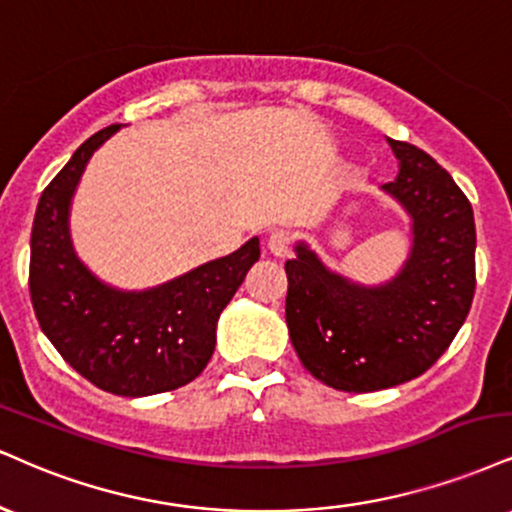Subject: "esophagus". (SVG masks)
I'll list each match as a JSON object with an SVG mask.
<instances>
[{"instance_id":"esophagus-1","label":"esophagus","mask_w":512,"mask_h":512,"mask_svg":"<svg viewBox=\"0 0 512 512\" xmlns=\"http://www.w3.org/2000/svg\"><path fill=\"white\" fill-rule=\"evenodd\" d=\"M291 243H293V238L288 236L286 231H274L267 240V248L274 257H286L288 250H291Z\"/></svg>"}]
</instances>
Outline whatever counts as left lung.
<instances>
[{
  "label": "left lung",
  "instance_id": "obj_1",
  "mask_svg": "<svg viewBox=\"0 0 512 512\" xmlns=\"http://www.w3.org/2000/svg\"><path fill=\"white\" fill-rule=\"evenodd\" d=\"M400 171L384 183L412 219L408 262L381 286L329 272L305 243L286 262V324L312 377L348 393L398 386L446 353L474 298L472 205L443 166L391 140Z\"/></svg>",
  "mask_w": 512,
  "mask_h": 512
}]
</instances>
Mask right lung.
<instances>
[{"instance_id":"right-lung-1","label":"right lung","mask_w":512,"mask_h":512,"mask_svg":"<svg viewBox=\"0 0 512 512\" xmlns=\"http://www.w3.org/2000/svg\"><path fill=\"white\" fill-rule=\"evenodd\" d=\"M119 128L114 123L85 140L42 190L28 286L40 329L80 377L140 398L186 386L207 367L221 310L260 260V238L150 291H116L92 276L71 245V197L92 152Z\"/></svg>"}]
</instances>
